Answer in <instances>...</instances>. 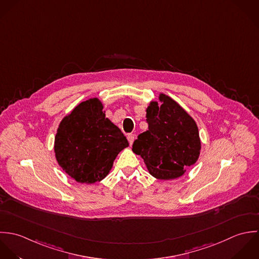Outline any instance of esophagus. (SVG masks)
I'll list each match as a JSON object with an SVG mask.
<instances>
[{
	"label": "esophagus",
	"mask_w": 259,
	"mask_h": 259,
	"mask_svg": "<svg viewBox=\"0 0 259 259\" xmlns=\"http://www.w3.org/2000/svg\"><path fill=\"white\" fill-rule=\"evenodd\" d=\"M134 138H135V135H134V134H128V135H127V139H128V141H129L130 145H132V144H133Z\"/></svg>",
	"instance_id": "esophagus-1"
}]
</instances>
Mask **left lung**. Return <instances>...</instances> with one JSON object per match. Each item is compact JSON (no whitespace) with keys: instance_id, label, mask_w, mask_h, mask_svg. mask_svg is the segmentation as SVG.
<instances>
[{"instance_id":"1","label":"left lung","mask_w":259,"mask_h":259,"mask_svg":"<svg viewBox=\"0 0 259 259\" xmlns=\"http://www.w3.org/2000/svg\"><path fill=\"white\" fill-rule=\"evenodd\" d=\"M146 108L148 129L133 143V152L143 158L149 173L159 180L181 177L195 164L201 140L195 120L174 99L159 93Z\"/></svg>"}]
</instances>
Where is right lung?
I'll return each mask as SVG.
<instances>
[{
	"label": "right lung",
	"instance_id": "add662e5",
	"mask_svg": "<svg viewBox=\"0 0 259 259\" xmlns=\"http://www.w3.org/2000/svg\"><path fill=\"white\" fill-rule=\"evenodd\" d=\"M129 146L106 117L98 98L78 104L60 122L54 141L59 166L79 183L93 184L109 174L117 155Z\"/></svg>",
	"mask_w": 259,
	"mask_h": 259
}]
</instances>
